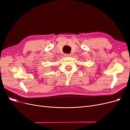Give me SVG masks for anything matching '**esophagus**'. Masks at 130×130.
Masks as SVG:
<instances>
[{
    "instance_id": "obj_1",
    "label": "esophagus",
    "mask_w": 130,
    "mask_h": 130,
    "mask_svg": "<svg viewBox=\"0 0 130 130\" xmlns=\"http://www.w3.org/2000/svg\"><path fill=\"white\" fill-rule=\"evenodd\" d=\"M64 56H65L66 57H69V56H71V55H70V54H66L64 55Z\"/></svg>"
}]
</instances>
